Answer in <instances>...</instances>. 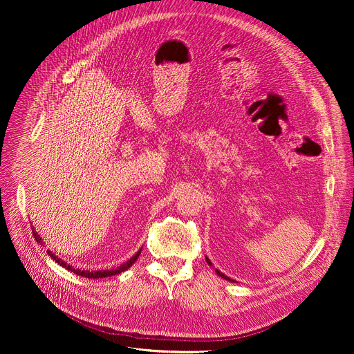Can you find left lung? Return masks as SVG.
<instances>
[{
  "mask_svg": "<svg viewBox=\"0 0 354 354\" xmlns=\"http://www.w3.org/2000/svg\"><path fill=\"white\" fill-rule=\"evenodd\" d=\"M205 259H207V263H208L209 266H212V264H211V261H209V258H208V257H205ZM215 272H216V274H218V275H219L221 278H224V280H228V281H232V283H235L234 280H231V278H230V277H227L225 274H222V272H221L219 270H215Z\"/></svg>",
  "mask_w": 354,
  "mask_h": 354,
  "instance_id": "obj_1",
  "label": "left lung"
}]
</instances>
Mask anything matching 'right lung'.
I'll list each match as a JSON object with an SVG mask.
<instances>
[{
    "instance_id": "add662e5",
    "label": "right lung",
    "mask_w": 354,
    "mask_h": 354,
    "mask_svg": "<svg viewBox=\"0 0 354 354\" xmlns=\"http://www.w3.org/2000/svg\"><path fill=\"white\" fill-rule=\"evenodd\" d=\"M32 235H34V238H35V241L37 243H43V239H41V236L37 234L34 230H32ZM140 251H142V248L132 257L130 259H127L126 263H123L120 267H118V268H113V270H99V271H84V270H76V268H73L71 266H68L67 263H64L62 258H59L57 255L55 254H53V251H50V250H47V254L51 257V259L53 261H55L57 264H60L62 267H64V268H67L68 271H73L74 274H77V275H82V277H86V278H104V277H111V275H116V274H120V272H123V271H126L127 268H130L133 266V263L136 261V259L139 258V255H140Z\"/></svg>"
}]
</instances>
